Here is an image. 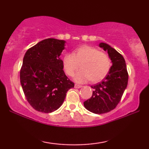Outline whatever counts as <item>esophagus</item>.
I'll return each mask as SVG.
<instances>
[{
	"instance_id": "esophagus-1",
	"label": "esophagus",
	"mask_w": 149,
	"mask_h": 149,
	"mask_svg": "<svg viewBox=\"0 0 149 149\" xmlns=\"http://www.w3.org/2000/svg\"><path fill=\"white\" fill-rule=\"evenodd\" d=\"M81 87H82V86H81V85H78V84H75V85H74V87H75V88L79 89V88H81Z\"/></svg>"
}]
</instances>
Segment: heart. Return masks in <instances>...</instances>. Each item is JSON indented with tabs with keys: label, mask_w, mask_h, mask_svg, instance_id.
I'll return each mask as SVG.
<instances>
[{
	"label": "heart",
	"mask_w": 149,
	"mask_h": 149,
	"mask_svg": "<svg viewBox=\"0 0 149 149\" xmlns=\"http://www.w3.org/2000/svg\"><path fill=\"white\" fill-rule=\"evenodd\" d=\"M79 83H85L90 80L91 83H97L107 77L111 68V61L109 56L98 49L84 45L73 51L72 54H65L62 58V66L67 74L74 76Z\"/></svg>",
	"instance_id": "b5f03b06"
}]
</instances>
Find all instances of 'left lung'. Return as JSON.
<instances>
[{"mask_svg": "<svg viewBox=\"0 0 149 149\" xmlns=\"http://www.w3.org/2000/svg\"><path fill=\"white\" fill-rule=\"evenodd\" d=\"M99 46L107 51L113 65L101 82L91 86L93 89L92 95L83 103L85 109L95 114L107 113L115 109L128 82L127 67L122 55L104 42Z\"/></svg>", "mask_w": 149, "mask_h": 149, "instance_id": "8db88e82", "label": "left lung"}]
</instances>
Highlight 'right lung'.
Returning <instances> with one entry per match:
<instances>
[{"mask_svg":"<svg viewBox=\"0 0 149 149\" xmlns=\"http://www.w3.org/2000/svg\"><path fill=\"white\" fill-rule=\"evenodd\" d=\"M66 41L47 38L24 55L20 83L26 98L36 111L49 113L58 109L67 91L74 87L63 70L60 56Z\"/></svg>","mask_w":149,"mask_h":149,"instance_id":"add662e5","label":"right lung"}]
</instances>
